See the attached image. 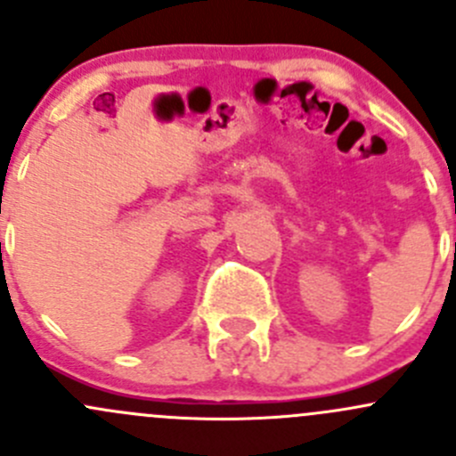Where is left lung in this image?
<instances>
[{"instance_id":"1","label":"left lung","mask_w":456,"mask_h":456,"mask_svg":"<svg viewBox=\"0 0 456 456\" xmlns=\"http://www.w3.org/2000/svg\"><path fill=\"white\" fill-rule=\"evenodd\" d=\"M454 247H456V245H454Z\"/></svg>"}]
</instances>
